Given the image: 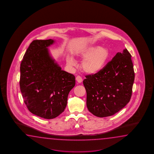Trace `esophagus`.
Returning <instances> with one entry per match:
<instances>
[{"label":"esophagus","mask_w":154,"mask_h":154,"mask_svg":"<svg viewBox=\"0 0 154 154\" xmlns=\"http://www.w3.org/2000/svg\"><path fill=\"white\" fill-rule=\"evenodd\" d=\"M76 82H79V83H81V82H82V78L81 76H77L76 77Z\"/></svg>","instance_id":"obj_1"}]
</instances>
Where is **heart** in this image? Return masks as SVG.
<instances>
[{
	"mask_svg": "<svg viewBox=\"0 0 154 154\" xmlns=\"http://www.w3.org/2000/svg\"><path fill=\"white\" fill-rule=\"evenodd\" d=\"M76 56L83 59L81 68L88 74H95L100 72L106 65L109 58V51L107 48L97 45H89L76 53ZM66 64L70 67L75 66L76 62L72 57L66 58Z\"/></svg>",
	"mask_w": 154,
	"mask_h": 154,
	"instance_id": "1",
	"label": "heart"
}]
</instances>
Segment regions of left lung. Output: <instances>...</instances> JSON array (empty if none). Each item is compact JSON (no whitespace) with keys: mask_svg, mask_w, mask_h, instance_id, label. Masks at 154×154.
<instances>
[{"mask_svg":"<svg viewBox=\"0 0 154 154\" xmlns=\"http://www.w3.org/2000/svg\"><path fill=\"white\" fill-rule=\"evenodd\" d=\"M131 57L125 48L100 72L85 76L86 106L92 114L98 117L111 116L129 102L135 78Z\"/></svg>","mask_w":154,"mask_h":154,"instance_id":"8db88e82","label":"left lung"}]
</instances>
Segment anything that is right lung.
I'll return each mask as SVG.
<instances>
[{
  "instance_id": "1",
  "label": "right lung",
  "mask_w": 154,
  "mask_h": 154,
  "mask_svg": "<svg viewBox=\"0 0 154 154\" xmlns=\"http://www.w3.org/2000/svg\"><path fill=\"white\" fill-rule=\"evenodd\" d=\"M55 41L34 40L20 65V90L33 115L53 119L64 112L69 92L75 85L74 75L62 70L48 47Z\"/></svg>"
}]
</instances>
